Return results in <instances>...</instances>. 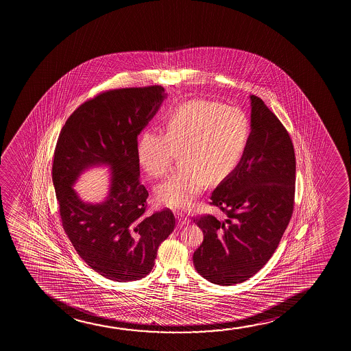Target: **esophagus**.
I'll return each mask as SVG.
<instances>
[{"label":"esophagus","mask_w":351,"mask_h":351,"mask_svg":"<svg viewBox=\"0 0 351 351\" xmlns=\"http://www.w3.org/2000/svg\"><path fill=\"white\" fill-rule=\"evenodd\" d=\"M176 217H178V226H186V224L189 223V219H188L187 216L183 212H178Z\"/></svg>","instance_id":"obj_1"}]
</instances>
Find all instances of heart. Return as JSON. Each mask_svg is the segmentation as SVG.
<instances>
[{
  "label": "heart",
  "mask_w": 351,
  "mask_h": 351,
  "mask_svg": "<svg viewBox=\"0 0 351 351\" xmlns=\"http://www.w3.org/2000/svg\"><path fill=\"white\" fill-rule=\"evenodd\" d=\"M165 134L146 130L138 136L135 157L149 178H163L178 154L180 171L156 188L159 204L187 208L210 183L229 178L245 158L252 139L250 116L237 106L194 99L165 119Z\"/></svg>",
  "instance_id": "1"
}]
</instances>
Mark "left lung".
Wrapping results in <instances>:
<instances>
[{"label":"left lung","mask_w":351,"mask_h":351,"mask_svg":"<svg viewBox=\"0 0 351 351\" xmlns=\"http://www.w3.org/2000/svg\"><path fill=\"white\" fill-rule=\"evenodd\" d=\"M252 139L245 158L211 195L226 213L194 218L204 232L193 264L218 285L242 283L263 269L293 216L296 159L293 141L259 97L250 96Z\"/></svg>","instance_id":"1"}]
</instances>
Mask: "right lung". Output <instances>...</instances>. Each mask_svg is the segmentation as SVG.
Segmentation results:
<instances>
[{
  "instance_id": "add662e5",
  "label": "right lung",
  "mask_w": 351,
  "mask_h": 351,
  "mask_svg": "<svg viewBox=\"0 0 351 351\" xmlns=\"http://www.w3.org/2000/svg\"><path fill=\"white\" fill-rule=\"evenodd\" d=\"M165 96L158 85L101 92L82 103L58 135L53 182L63 229L79 256L116 282L147 276L159 245L175 228L169 208L146 213L149 192L135 157L138 135ZM101 163L112 167L111 192L106 202L92 206L71 186L85 168Z\"/></svg>"
}]
</instances>
